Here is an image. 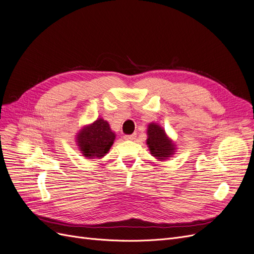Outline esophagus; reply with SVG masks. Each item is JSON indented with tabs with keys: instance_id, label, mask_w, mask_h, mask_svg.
<instances>
[{
	"instance_id": "34e87169",
	"label": "esophagus",
	"mask_w": 254,
	"mask_h": 254,
	"mask_svg": "<svg viewBox=\"0 0 254 254\" xmlns=\"http://www.w3.org/2000/svg\"><path fill=\"white\" fill-rule=\"evenodd\" d=\"M135 137V133H133V134H127V135H124V139L125 140H127V141H131V140H133Z\"/></svg>"
}]
</instances>
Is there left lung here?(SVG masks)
Instances as JSON below:
<instances>
[{"instance_id":"8db88e82","label":"left lung","mask_w":254,"mask_h":254,"mask_svg":"<svg viewBox=\"0 0 254 254\" xmlns=\"http://www.w3.org/2000/svg\"><path fill=\"white\" fill-rule=\"evenodd\" d=\"M152 157L159 161L170 159L177 150L176 143L167 135L163 127L157 123H150L147 126V140H146Z\"/></svg>"}]
</instances>
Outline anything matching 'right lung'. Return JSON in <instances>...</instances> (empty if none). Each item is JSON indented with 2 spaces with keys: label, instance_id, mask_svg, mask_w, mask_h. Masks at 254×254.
Returning <instances> with one entry per match:
<instances>
[{
  "label": "right lung",
  "instance_id": "1",
  "mask_svg": "<svg viewBox=\"0 0 254 254\" xmlns=\"http://www.w3.org/2000/svg\"><path fill=\"white\" fill-rule=\"evenodd\" d=\"M75 140L83 157L101 159L110 150L115 140V132L111 130L108 122L98 118L91 124L84 125L76 133Z\"/></svg>",
  "mask_w": 254,
  "mask_h": 254
}]
</instances>
